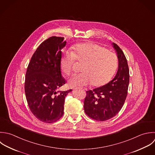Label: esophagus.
<instances>
[{
  "label": "esophagus",
  "mask_w": 155,
  "mask_h": 155,
  "mask_svg": "<svg viewBox=\"0 0 155 155\" xmlns=\"http://www.w3.org/2000/svg\"><path fill=\"white\" fill-rule=\"evenodd\" d=\"M83 90H84V91H87V89H83Z\"/></svg>",
  "instance_id": "esophagus-1"
}]
</instances>
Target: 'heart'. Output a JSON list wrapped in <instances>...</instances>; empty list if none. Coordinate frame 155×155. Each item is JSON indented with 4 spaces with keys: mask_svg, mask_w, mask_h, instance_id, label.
<instances>
[{
    "mask_svg": "<svg viewBox=\"0 0 155 155\" xmlns=\"http://www.w3.org/2000/svg\"><path fill=\"white\" fill-rule=\"evenodd\" d=\"M74 52L65 51L61 58L62 72L69 76L76 60L84 63L83 73L74 74L69 80L71 87L84 86L92 84L100 87L107 84L115 74L118 64L115 53L92 42L79 43L73 47Z\"/></svg>",
    "mask_w": 155,
    "mask_h": 155,
    "instance_id": "obj_1",
    "label": "heart"
}]
</instances>
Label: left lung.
<instances>
[{"mask_svg": "<svg viewBox=\"0 0 155 155\" xmlns=\"http://www.w3.org/2000/svg\"><path fill=\"white\" fill-rule=\"evenodd\" d=\"M118 59L115 77L107 84L86 92L84 112L93 120L100 121L114 117L121 109L127 95L129 69L127 59L121 48L113 43Z\"/></svg>", "mask_w": 155, "mask_h": 155, "instance_id": "left-lung-1", "label": "left lung"}]
</instances>
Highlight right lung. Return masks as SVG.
Returning <instances> with one entry per match:
<instances>
[{"instance_id": "obj_1", "label": "right lung", "mask_w": 155, "mask_h": 155, "mask_svg": "<svg viewBox=\"0 0 155 155\" xmlns=\"http://www.w3.org/2000/svg\"><path fill=\"white\" fill-rule=\"evenodd\" d=\"M63 37L52 36L42 42L28 64L25 92L29 107L40 121L52 123L64 114V99L72 89L58 91L66 83L61 75V49L66 46Z\"/></svg>"}]
</instances>
